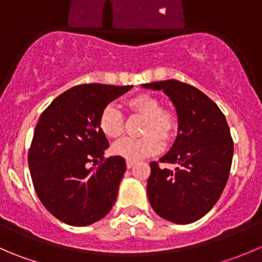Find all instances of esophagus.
<instances>
[{"instance_id":"esophagus-1","label":"esophagus","mask_w":262,"mask_h":262,"mask_svg":"<svg viewBox=\"0 0 262 262\" xmlns=\"http://www.w3.org/2000/svg\"><path fill=\"white\" fill-rule=\"evenodd\" d=\"M134 164H136V160H126V167L128 169H130Z\"/></svg>"}]
</instances>
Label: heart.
Wrapping results in <instances>:
<instances>
[{
  "instance_id": "b5f03b06",
  "label": "heart",
  "mask_w": 262,
  "mask_h": 262,
  "mask_svg": "<svg viewBox=\"0 0 262 262\" xmlns=\"http://www.w3.org/2000/svg\"><path fill=\"white\" fill-rule=\"evenodd\" d=\"M125 107L129 113L143 116L141 132L144 136L118 142L111 148L114 155L126 160H138L160 151V138L164 142L174 138L178 128L177 118L169 110L162 108L157 97L149 93H138L125 100ZM124 124L123 114L113 105L103 108L98 121L100 130L110 139H118L123 136Z\"/></svg>"
}]
</instances>
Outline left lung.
I'll use <instances>...</instances> for the list:
<instances>
[{"label": "left lung", "mask_w": 262, "mask_h": 262, "mask_svg": "<svg viewBox=\"0 0 262 262\" xmlns=\"http://www.w3.org/2000/svg\"><path fill=\"white\" fill-rule=\"evenodd\" d=\"M143 87L164 91L178 114L177 139L160 159L177 167L149 164V204L171 223L197 222L214 207L229 178L234 147L227 119L214 101L187 83L169 79Z\"/></svg>", "instance_id": "obj_1"}]
</instances>
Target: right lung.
<instances>
[{
	"instance_id": "right-lung-1",
	"label": "right lung",
	"mask_w": 262,
	"mask_h": 262,
	"mask_svg": "<svg viewBox=\"0 0 262 262\" xmlns=\"http://www.w3.org/2000/svg\"><path fill=\"white\" fill-rule=\"evenodd\" d=\"M130 88L75 85L56 97L38 120L28 152L30 177L43 206L65 224H92L115 204L125 160L103 157L108 141L98 121L103 108ZM98 159V168L88 167Z\"/></svg>"
}]
</instances>
